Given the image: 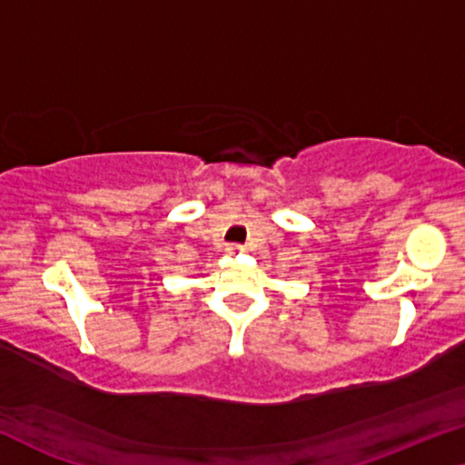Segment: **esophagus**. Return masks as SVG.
Returning a JSON list of instances; mask_svg holds the SVG:
<instances>
[{"label": "esophagus", "mask_w": 465, "mask_h": 465, "mask_svg": "<svg viewBox=\"0 0 465 465\" xmlns=\"http://www.w3.org/2000/svg\"><path fill=\"white\" fill-rule=\"evenodd\" d=\"M227 251L232 252V255H236V252H242L244 251V246L242 244H229Z\"/></svg>", "instance_id": "1"}]
</instances>
